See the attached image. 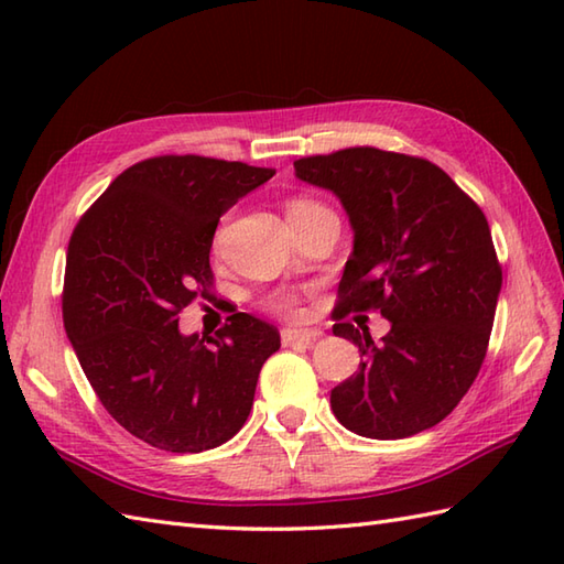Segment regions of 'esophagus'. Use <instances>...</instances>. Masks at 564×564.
I'll return each mask as SVG.
<instances>
[{"label":"esophagus","instance_id":"1","mask_svg":"<svg viewBox=\"0 0 564 564\" xmlns=\"http://www.w3.org/2000/svg\"><path fill=\"white\" fill-rule=\"evenodd\" d=\"M322 337L319 329H283L281 332V339L283 344H313Z\"/></svg>","mask_w":564,"mask_h":564}]
</instances>
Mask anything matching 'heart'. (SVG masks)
Listing matches in <instances>:
<instances>
[{
    "instance_id": "heart-1",
    "label": "heart",
    "mask_w": 564,
    "mask_h": 564,
    "mask_svg": "<svg viewBox=\"0 0 564 564\" xmlns=\"http://www.w3.org/2000/svg\"><path fill=\"white\" fill-rule=\"evenodd\" d=\"M322 210H327V208L322 206L319 200L297 196L289 203L285 215H289V223H297V220H305V218H310V215H317ZM220 239H223V230L218 232V237H215V242H220ZM263 307L279 317H295L297 313H301V301H297V295L293 291H279V293H271L267 301H263Z\"/></svg>"
}]
</instances>
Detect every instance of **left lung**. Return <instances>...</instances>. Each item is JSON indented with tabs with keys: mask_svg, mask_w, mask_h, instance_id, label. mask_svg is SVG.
Instances as JSON below:
<instances>
[{
	"mask_svg": "<svg viewBox=\"0 0 564 564\" xmlns=\"http://www.w3.org/2000/svg\"><path fill=\"white\" fill-rule=\"evenodd\" d=\"M295 176L332 191L354 227L332 332L366 361L332 412L366 438H406L446 419L485 361L501 267L485 213L436 164L378 148L303 158ZM380 308V345L343 322Z\"/></svg>",
	"mask_w": 564,
	"mask_h": 564,
	"instance_id": "8db88e82",
	"label": "left lung"
}]
</instances>
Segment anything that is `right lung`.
<instances>
[{
    "instance_id": "add662e5",
    "label": "right lung",
    "mask_w": 564,
    "mask_h": 564,
    "mask_svg": "<svg viewBox=\"0 0 564 564\" xmlns=\"http://www.w3.org/2000/svg\"><path fill=\"white\" fill-rule=\"evenodd\" d=\"M273 170L164 154L116 176L69 237L63 319L84 376L118 424L154 448L200 453L247 422L273 325L237 313L206 344L178 313L213 301L220 215Z\"/></svg>"
}]
</instances>
